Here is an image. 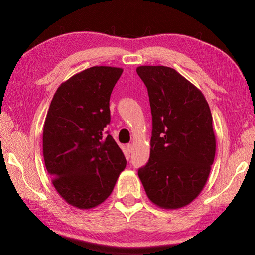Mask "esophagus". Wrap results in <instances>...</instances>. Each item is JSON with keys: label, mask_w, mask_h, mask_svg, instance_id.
<instances>
[{"label": "esophagus", "mask_w": 255, "mask_h": 255, "mask_svg": "<svg viewBox=\"0 0 255 255\" xmlns=\"http://www.w3.org/2000/svg\"><path fill=\"white\" fill-rule=\"evenodd\" d=\"M127 150H128V152H131V151H132V144H130V143L127 144Z\"/></svg>", "instance_id": "obj_1"}]
</instances>
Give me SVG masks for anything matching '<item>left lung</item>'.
<instances>
[{"mask_svg": "<svg viewBox=\"0 0 255 255\" xmlns=\"http://www.w3.org/2000/svg\"><path fill=\"white\" fill-rule=\"evenodd\" d=\"M148 89L150 159L138 175L148 198L163 209L185 207L203 191L216 153L213 116L202 91L164 66H140Z\"/></svg>", "mask_w": 255, "mask_h": 255, "instance_id": "1", "label": "left lung"}]
</instances>
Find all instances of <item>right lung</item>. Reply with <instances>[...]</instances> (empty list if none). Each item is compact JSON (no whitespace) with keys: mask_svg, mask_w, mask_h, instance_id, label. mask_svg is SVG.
I'll return each mask as SVG.
<instances>
[{"mask_svg":"<svg viewBox=\"0 0 255 255\" xmlns=\"http://www.w3.org/2000/svg\"><path fill=\"white\" fill-rule=\"evenodd\" d=\"M123 71L101 66L72 75L57 89L47 113L46 169L58 194L79 209L105 202L126 167L121 148L105 131L112 91Z\"/></svg>","mask_w":255,"mask_h":255,"instance_id":"1","label":"right lung"}]
</instances>
